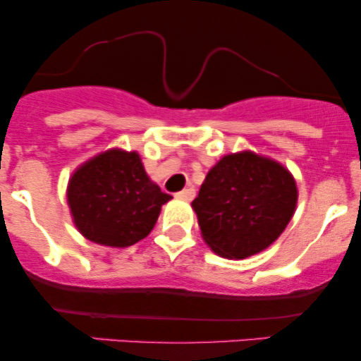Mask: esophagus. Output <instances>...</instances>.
Instances as JSON below:
<instances>
[{
    "label": "esophagus",
    "instance_id": "1",
    "mask_svg": "<svg viewBox=\"0 0 361 361\" xmlns=\"http://www.w3.org/2000/svg\"><path fill=\"white\" fill-rule=\"evenodd\" d=\"M193 197H195L193 186H186V188L176 193V198H181V200H193Z\"/></svg>",
    "mask_w": 361,
    "mask_h": 361
}]
</instances>
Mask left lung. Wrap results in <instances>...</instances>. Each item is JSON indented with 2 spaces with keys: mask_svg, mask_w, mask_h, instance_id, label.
Wrapping results in <instances>:
<instances>
[{
  "mask_svg": "<svg viewBox=\"0 0 361 361\" xmlns=\"http://www.w3.org/2000/svg\"><path fill=\"white\" fill-rule=\"evenodd\" d=\"M297 197L288 169L244 151L224 156L207 173L192 207L210 250L244 259L279 239L295 212Z\"/></svg>",
  "mask_w": 361,
  "mask_h": 361,
  "instance_id": "8db88e82",
  "label": "left lung"
}]
</instances>
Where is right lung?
Returning <instances> with one entry per match:
<instances>
[{"instance_id":"obj_1","label":"right lung","mask_w":361,"mask_h":361,"mask_svg":"<svg viewBox=\"0 0 361 361\" xmlns=\"http://www.w3.org/2000/svg\"><path fill=\"white\" fill-rule=\"evenodd\" d=\"M171 198L149 180L139 154L110 149L73 173L68 204L78 231L90 241L127 247L151 233Z\"/></svg>"}]
</instances>
